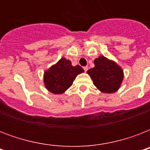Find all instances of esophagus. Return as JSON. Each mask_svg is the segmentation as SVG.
Segmentation results:
<instances>
[{
	"label": "esophagus",
	"mask_w": 150,
	"mask_h": 150,
	"mask_svg": "<svg viewBox=\"0 0 150 150\" xmlns=\"http://www.w3.org/2000/svg\"><path fill=\"white\" fill-rule=\"evenodd\" d=\"M83 69H84L85 71H87V70H88V66H85V67H83Z\"/></svg>",
	"instance_id": "esophagus-1"
}]
</instances>
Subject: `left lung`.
Instances as JSON below:
<instances>
[{"instance_id":"1","label":"left lung","mask_w":150,"mask_h":150,"mask_svg":"<svg viewBox=\"0 0 150 150\" xmlns=\"http://www.w3.org/2000/svg\"><path fill=\"white\" fill-rule=\"evenodd\" d=\"M95 67L87 71L93 84L106 93L116 92L123 80V71L115 62L100 56L94 61Z\"/></svg>"}]
</instances>
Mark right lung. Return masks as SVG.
Wrapping results in <instances>:
<instances>
[{
	"label": "right lung",
	"mask_w": 150,
	"mask_h": 150,
	"mask_svg": "<svg viewBox=\"0 0 150 150\" xmlns=\"http://www.w3.org/2000/svg\"><path fill=\"white\" fill-rule=\"evenodd\" d=\"M82 72L84 70L81 66H72L69 60L61 58L44 73L46 88L52 93H63L72 85L75 77Z\"/></svg>",
	"instance_id": "right-lung-1"
}]
</instances>
